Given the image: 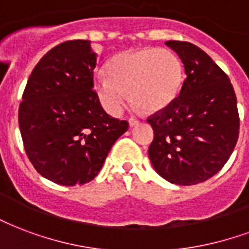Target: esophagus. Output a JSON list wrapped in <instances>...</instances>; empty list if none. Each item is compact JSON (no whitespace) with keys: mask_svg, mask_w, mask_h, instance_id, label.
<instances>
[{"mask_svg":"<svg viewBox=\"0 0 249 249\" xmlns=\"http://www.w3.org/2000/svg\"><path fill=\"white\" fill-rule=\"evenodd\" d=\"M128 121H129L130 126H136V125H137L140 123V120L136 119V117H130V119L128 120Z\"/></svg>","mask_w":249,"mask_h":249,"instance_id":"obj_1","label":"esophagus"}]
</instances>
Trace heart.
I'll return each instance as SVG.
<instances>
[{"instance_id":"b5f03b06","label":"heart","mask_w":249,"mask_h":249,"mask_svg":"<svg viewBox=\"0 0 249 249\" xmlns=\"http://www.w3.org/2000/svg\"><path fill=\"white\" fill-rule=\"evenodd\" d=\"M108 78L95 82L103 107L119 115L128 101L153 113L166 108L181 91L183 68L179 58L167 49L146 47L115 55L106 67Z\"/></svg>"}]
</instances>
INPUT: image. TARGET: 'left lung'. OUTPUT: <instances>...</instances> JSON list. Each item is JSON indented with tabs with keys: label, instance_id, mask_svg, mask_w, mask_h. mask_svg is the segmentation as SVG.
<instances>
[{
	"label": "left lung",
	"instance_id": "obj_1",
	"mask_svg": "<svg viewBox=\"0 0 249 249\" xmlns=\"http://www.w3.org/2000/svg\"><path fill=\"white\" fill-rule=\"evenodd\" d=\"M185 66L179 96L148 119L154 132L149 158L166 181L190 186L215 176L239 137L236 95L222 68L198 46L167 40Z\"/></svg>",
	"mask_w": 249,
	"mask_h": 249
}]
</instances>
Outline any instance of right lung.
Returning a JSON list of instances; mask_svg holds the SVG:
<instances>
[{
	"label": "right lung",
	"mask_w": 249,
	"mask_h": 249,
	"mask_svg": "<svg viewBox=\"0 0 249 249\" xmlns=\"http://www.w3.org/2000/svg\"><path fill=\"white\" fill-rule=\"evenodd\" d=\"M96 60L89 40L63 42L38 62L23 91L18 123L27 157L58 185L92 181L129 126L103 109L93 89Z\"/></svg>",
	"instance_id": "add662e5"
}]
</instances>
